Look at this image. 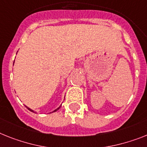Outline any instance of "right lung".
Here are the masks:
<instances>
[{"instance_id":"add662e5","label":"right lung","mask_w":147,"mask_h":147,"mask_svg":"<svg viewBox=\"0 0 147 147\" xmlns=\"http://www.w3.org/2000/svg\"><path fill=\"white\" fill-rule=\"evenodd\" d=\"M26 108H28V109L29 110V111H32V112H34V111H33V110H32V109H30V108H28V107H27V106H26ZM60 108V107H59V108H57L56 110H55V111H53V112H55V111H57V110H58L59 108Z\"/></svg>"}]
</instances>
